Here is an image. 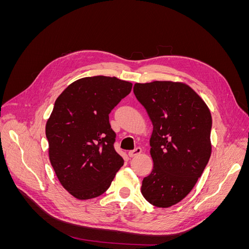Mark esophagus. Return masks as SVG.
Returning <instances> with one entry per match:
<instances>
[{
	"mask_svg": "<svg viewBox=\"0 0 249 249\" xmlns=\"http://www.w3.org/2000/svg\"><path fill=\"white\" fill-rule=\"evenodd\" d=\"M142 153V149L140 147H136L133 150H129V153H127V155H129V157L133 158V157H136L138 155H140Z\"/></svg>",
	"mask_w": 249,
	"mask_h": 249,
	"instance_id": "esophagus-1",
	"label": "esophagus"
}]
</instances>
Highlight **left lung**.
Wrapping results in <instances>:
<instances>
[{
	"label": "left lung",
	"mask_w": 249,
	"mask_h": 249,
	"mask_svg": "<svg viewBox=\"0 0 249 249\" xmlns=\"http://www.w3.org/2000/svg\"><path fill=\"white\" fill-rule=\"evenodd\" d=\"M133 90L154 125V167L142 180L141 193L152 205L169 208L190 193L207 166L212 116L205 101L183 82L136 83Z\"/></svg>",
	"instance_id": "1"
}]
</instances>
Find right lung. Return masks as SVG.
I'll return each instance as SVG.
<instances>
[{
	"label": "right lung",
	"mask_w": 249,
	"mask_h": 249,
	"mask_svg": "<svg viewBox=\"0 0 249 249\" xmlns=\"http://www.w3.org/2000/svg\"><path fill=\"white\" fill-rule=\"evenodd\" d=\"M131 89V82L115 77H86L57 97L46 124L49 158L60 184L77 199L100 196L124 165L109 113Z\"/></svg>",
	"instance_id": "1"
}]
</instances>
